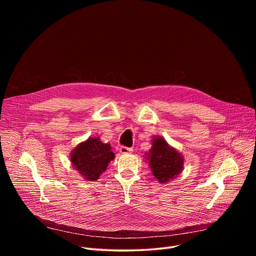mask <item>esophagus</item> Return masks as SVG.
Listing matches in <instances>:
<instances>
[{
	"label": "esophagus",
	"instance_id": "esophagus-1",
	"mask_svg": "<svg viewBox=\"0 0 256 256\" xmlns=\"http://www.w3.org/2000/svg\"><path fill=\"white\" fill-rule=\"evenodd\" d=\"M120 154L126 155V154H130V153H132V148L124 147V146H122V147H120Z\"/></svg>",
	"mask_w": 256,
	"mask_h": 256
}]
</instances>
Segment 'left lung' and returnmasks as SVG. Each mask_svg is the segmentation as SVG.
<instances>
[{
	"instance_id": "left-lung-1",
	"label": "left lung",
	"mask_w": 256,
	"mask_h": 256,
	"mask_svg": "<svg viewBox=\"0 0 256 256\" xmlns=\"http://www.w3.org/2000/svg\"><path fill=\"white\" fill-rule=\"evenodd\" d=\"M146 160L160 184L169 182L184 170V156L159 136L153 138L152 148L146 154Z\"/></svg>"
}]
</instances>
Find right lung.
Returning <instances> with one entry per match:
<instances>
[{
    "label": "right lung",
    "instance_id": "obj_1",
    "mask_svg": "<svg viewBox=\"0 0 256 256\" xmlns=\"http://www.w3.org/2000/svg\"><path fill=\"white\" fill-rule=\"evenodd\" d=\"M116 158L110 144L97 138H89L72 149L70 161L75 170L87 181H96Z\"/></svg>",
    "mask_w": 256,
    "mask_h": 256
}]
</instances>
